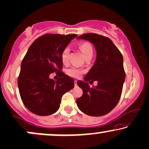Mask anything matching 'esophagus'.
Instances as JSON below:
<instances>
[{
	"label": "esophagus",
	"instance_id": "34e87169",
	"mask_svg": "<svg viewBox=\"0 0 149 149\" xmlns=\"http://www.w3.org/2000/svg\"><path fill=\"white\" fill-rule=\"evenodd\" d=\"M74 85L77 86V80H74Z\"/></svg>",
	"mask_w": 149,
	"mask_h": 149
}]
</instances>
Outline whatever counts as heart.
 Wrapping results in <instances>:
<instances>
[{
    "mask_svg": "<svg viewBox=\"0 0 149 149\" xmlns=\"http://www.w3.org/2000/svg\"><path fill=\"white\" fill-rule=\"evenodd\" d=\"M80 49H81L82 54H83L84 58L89 54H93V50L92 46L88 42L82 43L79 47ZM69 53H70V49L69 47H65L63 50L62 53H61V61L62 63L65 65L68 63V58H69ZM67 74L70 76L72 77H79L84 72L82 70L79 69L77 68L72 67L70 69H68L66 71Z\"/></svg>",
    "mask_w": 149,
    "mask_h": 149,
    "instance_id": "obj_1",
    "label": "heart"
}]
</instances>
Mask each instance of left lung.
<instances>
[{
    "label": "left lung",
    "mask_w": 149,
    "mask_h": 149,
    "mask_svg": "<svg viewBox=\"0 0 149 149\" xmlns=\"http://www.w3.org/2000/svg\"><path fill=\"white\" fill-rule=\"evenodd\" d=\"M77 39L88 40L94 45L96 60L84 81H77L83 95L77 99V104L88 116H104L116 106L121 95L125 79L123 56L107 37L86 33ZM98 81V85L90 88L88 81Z\"/></svg>",
    "instance_id": "obj_1"
}]
</instances>
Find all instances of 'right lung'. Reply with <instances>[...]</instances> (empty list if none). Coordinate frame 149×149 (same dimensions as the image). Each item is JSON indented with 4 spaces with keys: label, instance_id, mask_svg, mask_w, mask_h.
Instances as JSON below:
<instances>
[{
    "label": "right lung",
    "instance_id": "1",
    "mask_svg": "<svg viewBox=\"0 0 149 149\" xmlns=\"http://www.w3.org/2000/svg\"><path fill=\"white\" fill-rule=\"evenodd\" d=\"M77 35L45 34L33 42L21 64L18 87L22 102L29 111L39 116L56 112L61 97L74 88L72 78L60 71L61 53ZM60 73L57 81L51 73Z\"/></svg>",
    "mask_w": 149,
    "mask_h": 149
}]
</instances>
